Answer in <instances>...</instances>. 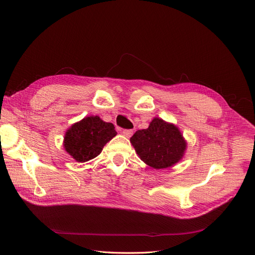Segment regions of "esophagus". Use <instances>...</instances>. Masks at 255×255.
Wrapping results in <instances>:
<instances>
[{
  "label": "esophagus",
  "mask_w": 255,
  "mask_h": 255,
  "mask_svg": "<svg viewBox=\"0 0 255 255\" xmlns=\"http://www.w3.org/2000/svg\"><path fill=\"white\" fill-rule=\"evenodd\" d=\"M122 134H123V136L129 138L130 136L133 135V130L132 129H123L122 130Z\"/></svg>",
  "instance_id": "34e87169"
}]
</instances>
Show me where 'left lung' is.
<instances>
[{
  "label": "left lung",
  "instance_id": "obj_1",
  "mask_svg": "<svg viewBox=\"0 0 255 255\" xmlns=\"http://www.w3.org/2000/svg\"><path fill=\"white\" fill-rule=\"evenodd\" d=\"M129 140L140 159L154 169L175 165L187 145L180 129L160 118H154L148 128L138 129Z\"/></svg>",
  "mask_w": 255,
  "mask_h": 255
}]
</instances>
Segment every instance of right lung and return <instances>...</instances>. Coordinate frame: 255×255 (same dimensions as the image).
<instances>
[{
  "label": "right lung",
  "instance_id": "right-lung-1",
  "mask_svg": "<svg viewBox=\"0 0 255 255\" xmlns=\"http://www.w3.org/2000/svg\"><path fill=\"white\" fill-rule=\"evenodd\" d=\"M117 135L113 123L98 116L85 117L69 128L64 139L65 150L79 163L97 157L103 146Z\"/></svg>",
  "mask_w": 255,
  "mask_h": 255
}]
</instances>
